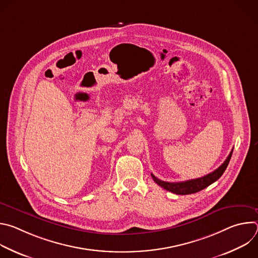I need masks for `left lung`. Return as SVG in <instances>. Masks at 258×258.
<instances>
[{"instance_id": "obj_1", "label": "left lung", "mask_w": 258, "mask_h": 258, "mask_svg": "<svg viewBox=\"0 0 258 258\" xmlns=\"http://www.w3.org/2000/svg\"><path fill=\"white\" fill-rule=\"evenodd\" d=\"M232 154H233V149L222 165H220L218 168H216L215 170H213L212 172H210L202 177H199V178L190 179V180H186V181H178V182H168V181H164V180L157 178L152 173H151V175H152L153 180L157 183V185H159L161 188H163L171 193H174L177 195L194 194V193H197V192L205 189L206 187L211 185L212 182H214L215 180H217L220 176L223 175V173L225 172V170L231 160Z\"/></svg>"}]
</instances>
